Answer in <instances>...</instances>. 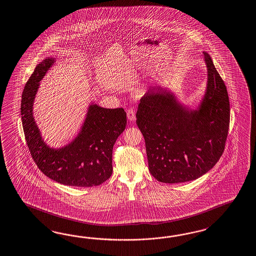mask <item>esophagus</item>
Instances as JSON below:
<instances>
[{
	"label": "esophagus",
	"mask_w": 256,
	"mask_h": 256,
	"mask_svg": "<svg viewBox=\"0 0 256 256\" xmlns=\"http://www.w3.org/2000/svg\"><path fill=\"white\" fill-rule=\"evenodd\" d=\"M127 118L132 122H134L136 120V110L134 108H129L127 110Z\"/></svg>",
	"instance_id": "1"
}]
</instances>
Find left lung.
Masks as SVG:
<instances>
[{
  "label": "left lung",
  "mask_w": 256,
  "mask_h": 256,
  "mask_svg": "<svg viewBox=\"0 0 256 256\" xmlns=\"http://www.w3.org/2000/svg\"><path fill=\"white\" fill-rule=\"evenodd\" d=\"M204 56L206 92L196 110L160 86H152L138 105L136 124L144 138L148 169L158 182L195 180L223 154L230 129L228 94L209 54Z\"/></svg>",
  "instance_id": "1"
}]
</instances>
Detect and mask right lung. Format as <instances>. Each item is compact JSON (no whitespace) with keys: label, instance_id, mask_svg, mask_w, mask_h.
Masks as SVG:
<instances>
[{"label":"right lung","instance_id":"1","mask_svg":"<svg viewBox=\"0 0 256 256\" xmlns=\"http://www.w3.org/2000/svg\"><path fill=\"white\" fill-rule=\"evenodd\" d=\"M46 58L26 82L21 100V118L28 148L38 168L58 183L89 188L104 183L112 174V150L126 127L124 108H104L90 104L77 136L54 148L46 144L33 117V103L40 82L54 64Z\"/></svg>","mask_w":256,"mask_h":256}]
</instances>
